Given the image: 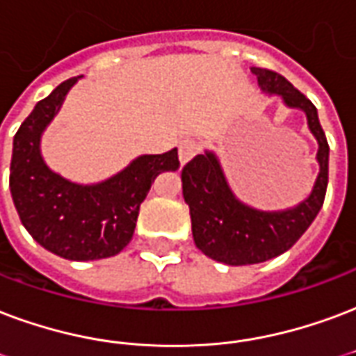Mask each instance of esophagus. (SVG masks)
Returning <instances> with one entry per match:
<instances>
[{
  "instance_id": "obj_1",
  "label": "esophagus",
  "mask_w": 356,
  "mask_h": 356,
  "mask_svg": "<svg viewBox=\"0 0 356 356\" xmlns=\"http://www.w3.org/2000/svg\"><path fill=\"white\" fill-rule=\"evenodd\" d=\"M200 152V143L194 138H185L179 143V160L181 164L185 165L186 162H191L192 158Z\"/></svg>"
}]
</instances>
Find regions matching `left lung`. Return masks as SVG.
I'll return each instance as SVG.
<instances>
[{
    "instance_id": "left-lung-1",
    "label": "left lung",
    "mask_w": 356,
    "mask_h": 356,
    "mask_svg": "<svg viewBox=\"0 0 356 356\" xmlns=\"http://www.w3.org/2000/svg\"><path fill=\"white\" fill-rule=\"evenodd\" d=\"M260 90L279 96L289 109L305 115L307 128L317 139L318 173L312 192L300 204L264 211L234 194L220 160L213 151L194 156L183 168V198L191 209L192 238L205 257L228 266L259 264L289 251L323 207L328 185V143L315 105L285 77L262 67H251Z\"/></svg>"
}]
</instances>
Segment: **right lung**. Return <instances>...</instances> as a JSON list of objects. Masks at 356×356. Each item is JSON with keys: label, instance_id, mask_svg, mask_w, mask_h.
<instances>
[{"label": "right lung", "instance_id": "right-lung-1", "mask_svg": "<svg viewBox=\"0 0 356 356\" xmlns=\"http://www.w3.org/2000/svg\"><path fill=\"white\" fill-rule=\"evenodd\" d=\"M81 77L56 86L20 124L13 139L9 186L31 238L62 259L84 262L115 257L130 243L139 205L160 173L179 170V158L177 149L141 154L124 170L90 185L51 170L41 154V138Z\"/></svg>", "mask_w": 356, "mask_h": 356}]
</instances>
